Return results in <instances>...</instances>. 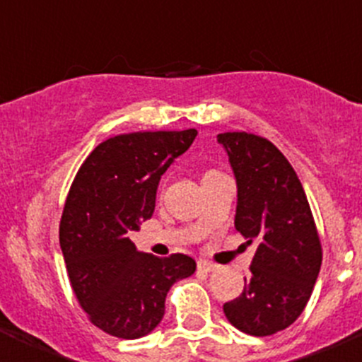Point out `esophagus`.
Returning a JSON list of instances; mask_svg holds the SVG:
<instances>
[{
	"mask_svg": "<svg viewBox=\"0 0 362 362\" xmlns=\"http://www.w3.org/2000/svg\"><path fill=\"white\" fill-rule=\"evenodd\" d=\"M198 269L203 273H211V272H217L218 264H215V262H210V261H199Z\"/></svg>",
	"mask_w": 362,
	"mask_h": 362,
	"instance_id": "esophagus-1",
	"label": "esophagus"
}]
</instances>
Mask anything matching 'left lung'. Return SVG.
<instances>
[{"instance_id": "left-lung-1", "label": "left lung", "mask_w": 362, "mask_h": 362, "mask_svg": "<svg viewBox=\"0 0 362 362\" xmlns=\"http://www.w3.org/2000/svg\"><path fill=\"white\" fill-rule=\"evenodd\" d=\"M236 180L235 228L255 254L243 293L224 303L229 322L269 337L301 315L320 272L322 249L312 210L286 156L250 133L217 136Z\"/></svg>"}]
</instances>
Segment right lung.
Returning <instances> with one entry per match:
<instances>
[{
	"instance_id": "obj_1",
	"label": "right lung",
	"mask_w": 362,
	"mask_h": 362,
	"mask_svg": "<svg viewBox=\"0 0 362 362\" xmlns=\"http://www.w3.org/2000/svg\"><path fill=\"white\" fill-rule=\"evenodd\" d=\"M198 131H156L110 138L80 166L64 204L59 243L69 282L90 322L112 337L136 339L163 320L175 282L196 272L185 254L138 250L131 231L152 217L164 171Z\"/></svg>"
}]
</instances>
